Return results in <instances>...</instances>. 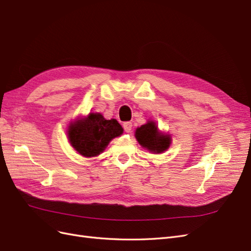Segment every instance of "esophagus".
Here are the masks:
<instances>
[{"label": "esophagus", "mask_w": 251, "mask_h": 251, "mask_svg": "<svg viewBox=\"0 0 251 251\" xmlns=\"http://www.w3.org/2000/svg\"><path fill=\"white\" fill-rule=\"evenodd\" d=\"M124 128L126 133H131L132 131V124L131 123H125L124 124Z\"/></svg>", "instance_id": "esophagus-1"}]
</instances>
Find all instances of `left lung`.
Instances as JSON below:
<instances>
[{"instance_id": "1", "label": "left lung", "mask_w": 251, "mask_h": 251, "mask_svg": "<svg viewBox=\"0 0 251 251\" xmlns=\"http://www.w3.org/2000/svg\"><path fill=\"white\" fill-rule=\"evenodd\" d=\"M135 137L140 146L154 154L163 153L171 146V136L158 130L156 123L150 120L146 125L136 128Z\"/></svg>"}]
</instances>
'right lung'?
<instances>
[{"label":"right lung","mask_w":251,"mask_h":251,"mask_svg":"<svg viewBox=\"0 0 251 251\" xmlns=\"http://www.w3.org/2000/svg\"><path fill=\"white\" fill-rule=\"evenodd\" d=\"M124 133L116 119L107 120L100 113H90L85 118L71 123L68 138L74 150L83 157L98 156L110 141Z\"/></svg>","instance_id":"1"}]
</instances>
